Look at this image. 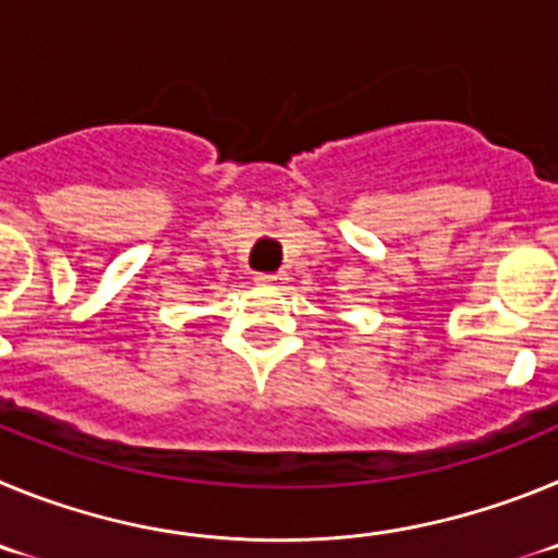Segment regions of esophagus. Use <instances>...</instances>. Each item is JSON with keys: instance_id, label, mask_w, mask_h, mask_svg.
I'll return each instance as SVG.
<instances>
[{"instance_id": "1", "label": "esophagus", "mask_w": 558, "mask_h": 558, "mask_svg": "<svg viewBox=\"0 0 558 558\" xmlns=\"http://www.w3.org/2000/svg\"><path fill=\"white\" fill-rule=\"evenodd\" d=\"M254 282L256 284H268V288H270V284H282L284 276L282 274H256Z\"/></svg>"}]
</instances>
